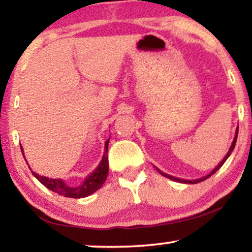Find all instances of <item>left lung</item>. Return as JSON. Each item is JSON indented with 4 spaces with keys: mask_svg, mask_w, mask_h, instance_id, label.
<instances>
[{
    "mask_svg": "<svg viewBox=\"0 0 252 252\" xmlns=\"http://www.w3.org/2000/svg\"><path fill=\"white\" fill-rule=\"evenodd\" d=\"M237 133H238V129H236V135H235V137H234V141H232V143H231V146H230V149H229V151L227 152V155H225V157L222 159L221 160V163H220L218 166H216L214 170H213L211 173L208 174V176H206V177H202V178H200V179H196V180H184V179H179V178H176V177H172V176H168V174H166V173H164V172H161L160 170H158L157 167V171L159 172V173L161 174V176H164V177H166V178H168V179H171V180H174V181H178V183H184V184H197V183H200V181H203V180H206V179H208L209 177H212L213 174L215 173L216 171L219 170L220 167L222 166V165L224 164V161L227 160V159L229 158V156H230V154L232 152V150H234V148H235V144H236V141H237Z\"/></svg>",
    "mask_w": 252,
    "mask_h": 252,
    "instance_id": "left-lung-1",
    "label": "left lung"
}]
</instances>
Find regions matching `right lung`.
Listing matches in <instances>:
<instances>
[{"label": "right lung", "instance_id": "add662e5", "mask_svg": "<svg viewBox=\"0 0 252 252\" xmlns=\"http://www.w3.org/2000/svg\"><path fill=\"white\" fill-rule=\"evenodd\" d=\"M108 144H109V139H107L104 143V154L102 160L98 164V166L95 168L94 172H92L89 176L86 178L84 183L76 187L68 186L65 184V181L62 179H51V178L43 177L37 174L36 172H32V174L40 181L46 189L52 190V192L58 193L59 195L66 197H73V199H80V197H86L94 192H96L98 189L102 187L104 181L107 179L108 171H109V165H108ZM22 154H23V148L21 146Z\"/></svg>", "mask_w": 252, "mask_h": 252}]
</instances>
